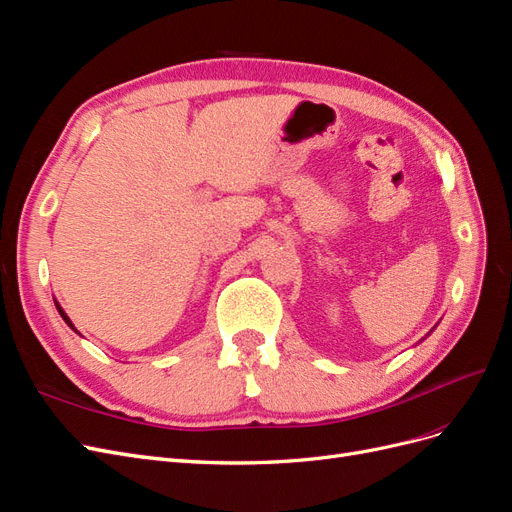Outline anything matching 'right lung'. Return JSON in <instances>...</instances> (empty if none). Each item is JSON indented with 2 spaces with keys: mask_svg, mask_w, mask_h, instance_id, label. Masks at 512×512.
<instances>
[{
  "mask_svg": "<svg viewBox=\"0 0 512 512\" xmlns=\"http://www.w3.org/2000/svg\"><path fill=\"white\" fill-rule=\"evenodd\" d=\"M57 309H59V314H61V318H64V320H66V322L70 324V327H72V322H70V318H68V316H66L64 312H61V307H59V305H57Z\"/></svg>",
  "mask_w": 512,
  "mask_h": 512,
  "instance_id": "right-lung-1",
  "label": "right lung"
}]
</instances>
